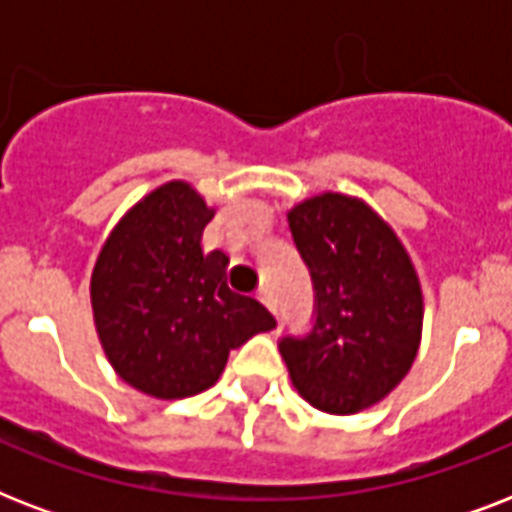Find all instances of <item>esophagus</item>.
Listing matches in <instances>:
<instances>
[{
	"mask_svg": "<svg viewBox=\"0 0 512 512\" xmlns=\"http://www.w3.org/2000/svg\"><path fill=\"white\" fill-rule=\"evenodd\" d=\"M257 297H260V303L268 308V311L273 313V316H279V308H276V297H273V292L268 287H260V292H257Z\"/></svg>",
	"mask_w": 512,
	"mask_h": 512,
	"instance_id": "1",
	"label": "esophagus"
}]
</instances>
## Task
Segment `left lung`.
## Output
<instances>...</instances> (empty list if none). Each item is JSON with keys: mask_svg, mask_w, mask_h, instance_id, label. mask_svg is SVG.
I'll list each match as a JSON object with an SVG mask.
<instances>
[{"mask_svg": "<svg viewBox=\"0 0 512 512\" xmlns=\"http://www.w3.org/2000/svg\"><path fill=\"white\" fill-rule=\"evenodd\" d=\"M316 289L311 335L279 342L297 393L327 414L388 396L422 340V287L396 231L364 199L319 193L287 212Z\"/></svg>", "mask_w": 512, "mask_h": 512, "instance_id": "8db88e82", "label": "left lung"}]
</instances>
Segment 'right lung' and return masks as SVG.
<instances>
[{
  "instance_id": "add662e5",
  "label": "right lung",
  "mask_w": 512,
  "mask_h": 512,
  "mask_svg": "<svg viewBox=\"0 0 512 512\" xmlns=\"http://www.w3.org/2000/svg\"><path fill=\"white\" fill-rule=\"evenodd\" d=\"M212 217L191 183L170 180L124 212L92 268L108 364L146 396L175 401L212 388L233 348L276 327L265 305L228 287V255L201 247Z\"/></svg>"
}]
</instances>
